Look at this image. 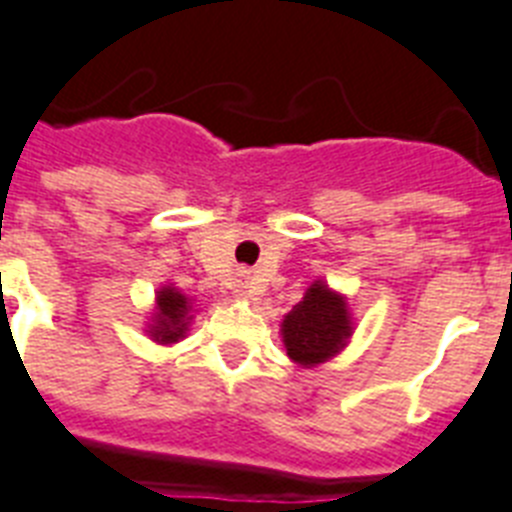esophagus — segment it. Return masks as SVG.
I'll return each instance as SVG.
<instances>
[{
	"mask_svg": "<svg viewBox=\"0 0 512 512\" xmlns=\"http://www.w3.org/2000/svg\"><path fill=\"white\" fill-rule=\"evenodd\" d=\"M239 296H255V294H260V291H263V283H260V278L257 276H244L242 281H239Z\"/></svg>",
	"mask_w": 512,
	"mask_h": 512,
	"instance_id": "esophagus-1",
	"label": "esophagus"
}]
</instances>
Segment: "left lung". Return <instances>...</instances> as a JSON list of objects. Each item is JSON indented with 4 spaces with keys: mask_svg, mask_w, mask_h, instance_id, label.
Returning a JSON list of instances; mask_svg holds the SVG:
<instances>
[{
    "mask_svg": "<svg viewBox=\"0 0 512 512\" xmlns=\"http://www.w3.org/2000/svg\"><path fill=\"white\" fill-rule=\"evenodd\" d=\"M283 346L294 362L312 367L343 346L351 336V320L346 312V299L330 291L325 283H312L299 304H294L281 325Z\"/></svg>",
    "mask_w": 512,
    "mask_h": 512,
    "instance_id": "8db88e82",
    "label": "left lung"
}]
</instances>
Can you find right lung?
Returning a JSON list of instances; mask_svg holds the SVG:
<instances>
[{
    "label": "right lung",
    "mask_w": 512,
    "mask_h": 512,
    "mask_svg": "<svg viewBox=\"0 0 512 512\" xmlns=\"http://www.w3.org/2000/svg\"><path fill=\"white\" fill-rule=\"evenodd\" d=\"M187 320H190V299L171 286L158 291L156 325L150 328V336L161 343L179 341L187 330Z\"/></svg>",
    "instance_id": "add662e5"
}]
</instances>
